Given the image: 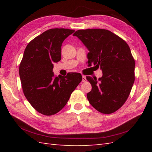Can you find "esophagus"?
Instances as JSON below:
<instances>
[{
  "instance_id": "34e87169",
  "label": "esophagus",
  "mask_w": 152,
  "mask_h": 152,
  "mask_svg": "<svg viewBox=\"0 0 152 152\" xmlns=\"http://www.w3.org/2000/svg\"><path fill=\"white\" fill-rule=\"evenodd\" d=\"M86 77L85 76H82V82H86Z\"/></svg>"
}]
</instances>
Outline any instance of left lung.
Listing matches in <instances>:
<instances>
[{
    "label": "left lung",
    "instance_id": "1",
    "mask_svg": "<svg viewBox=\"0 0 152 152\" xmlns=\"http://www.w3.org/2000/svg\"><path fill=\"white\" fill-rule=\"evenodd\" d=\"M73 35L89 50V66L93 64L102 70L98 80L86 76L92 86L87 94L89 103L102 114L115 112L127 101L135 79V61L129 46L118 35L102 28L78 30Z\"/></svg>",
    "mask_w": 152,
    "mask_h": 152
}]
</instances>
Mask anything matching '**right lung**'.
I'll return each mask as SVG.
<instances>
[{"instance_id": "add662e5", "label": "right lung", "mask_w": 152, "mask_h": 152, "mask_svg": "<svg viewBox=\"0 0 152 152\" xmlns=\"http://www.w3.org/2000/svg\"><path fill=\"white\" fill-rule=\"evenodd\" d=\"M74 32L58 28L44 32L27 44L19 64V77L25 97L43 115H54L62 110L82 80L80 73L57 77L53 72V63L61 59L62 43Z\"/></svg>"}]
</instances>
